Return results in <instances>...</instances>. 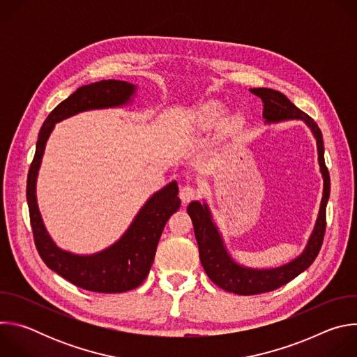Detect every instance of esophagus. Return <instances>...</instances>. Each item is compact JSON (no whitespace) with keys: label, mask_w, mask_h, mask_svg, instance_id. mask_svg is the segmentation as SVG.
Returning a JSON list of instances; mask_svg holds the SVG:
<instances>
[{"label":"esophagus","mask_w":357,"mask_h":357,"mask_svg":"<svg viewBox=\"0 0 357 357\" xmlns=\"http://www.w3.org/2000/svg\"><path fill=\"white\" fill-rule=\"evenodd\" d=\"M197 193H199L197 189L195 186H192V185L182 186L181 190H179V197H181V200L183 203V206H186L190 200H193L197 196Z\"/></svg>","instance_id":"obj_1"}]
</instances>
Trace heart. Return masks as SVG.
<instances>
[{"mask_svg":"<svg viewBox=\"0 0 357 357\" xmlns=\"http://www.w3.org/2000/svg\"><path fill=\"white\" fill-rule=\"evenodd\" d=\"M218 116H219V110H212L209 119H211V120H215V119H218Z\"/></svg>","mask_w":357,"mask_h":357,"instance_id":"obj_1","label":"heart"}]
</instances>
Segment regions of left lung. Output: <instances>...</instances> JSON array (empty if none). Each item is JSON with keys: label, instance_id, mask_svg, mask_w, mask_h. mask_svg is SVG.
Here are the masks:
<instances>
[{"label": "left lung", "instance_id": "1", "mask_svg": "<svg viewBox=\"0 0 357 357\" xmlns=\"http://www.w3.org/2000/svg\"><path fill=\"white\" fill-rule=\"evenodd\" d=\"M252 94L263 101V117L267 123H277L284 120H303L311 128L317 138L318 161L324 176V196L319 208V215L314 231L308 240L307 247L299 257L291 263L271 270H256L238 266L229 256L223 240L218 231L216 225L212 222V215L206 203L192 202L188 206V215L192 219L195 237L199 247V257L203 270L208 277L222 289L237 295H256L274 291L307 270L318 257L324 243L326 229V203L331 193V176L324 158V139L318 124L303 112H301L289 98L273 89L259 87L250 89Z\"/></svg>", "mask_w": 357, "mask_h": 357}]
</instances>
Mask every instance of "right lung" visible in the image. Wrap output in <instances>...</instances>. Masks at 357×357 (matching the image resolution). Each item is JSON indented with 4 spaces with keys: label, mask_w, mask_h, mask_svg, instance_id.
Wrapping results in <instances>:
<instances>
[{
    "label": "right lung",
    "mask_w": 357,
    "mask_h": 357,
    "mask_svg": "<svg viewBox=\"0 0 357 357\" xmlns=\"http://www.w3.org/2000/svg\"><path fill=\"white\" fill-rule=\"evenodd\" d=\"M134 90V84L120 80H101L79 87L50 112L40 127L35 157L28 172L26 200L33 241L40 259L50 270L69 282L93 292H126L142 284L154 263L165 223L181 206L178 183L171 182L152 195L128 230L112 247L93 256H76L56 247L42 223L35 195L38 169L47 137L56 123L80 112L126 105Z\"/></svg>",
    "instance_id": "1"
}]
</instances>
